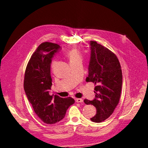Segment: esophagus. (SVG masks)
Segmentation results:
<instances>
[{
  "label": "esophagus",
  "mask_w": 148,
  "mask_h": 148,
  "mask_svg": "<svg viewBox=\"0 0 148 148\" xmlns=\"http://www.w3.org/2000/svg\"><path fill=\"white\" fill-rule=\"evenodd\" d=\"M75 101L77 102H79V103H82L83 102V100L82 99H80V98H76L75 99Z\"/></svg>",
  "instance_id": "esophagus-1"
}]
</instances>
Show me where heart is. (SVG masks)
I'll return each mask as SVG.
<instances>
[{"instance_id":"b5f03b06","label":"heart","mask_w":148,"mask_h":148,"mask_svg":"<svg viewBox=\"0 0 148 148\" xmlns=\"http://www.w3.org/2000/svg\"><path fill=\"white\" fill-rule=\"evenodd\" d=\"M66 56L68 57L70 64L78 60H82V52L77 47H73L67 51L66 53ZM53 65H54V62H52L51 66H53Z\"/></svg>"}]
</instances>
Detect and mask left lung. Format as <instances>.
I'll list each match as a JSON object with an SVG mask.
<instances>
[{"label":"left lung","instance_id":"1","mask_svg":"<svg viewBox=\"0 0 148 148\" xmlns=\"http://www.w3.org/2000/svg\"><path fill=\"white\" fill-rule=\"evenodd\" d=\"M91 57L86 81L92 82L95 98L84 99L87 105H93L96 114L91 118L93 122L100 123L112 114L119 104L122 86V73L115 54L96 41H90Z\"/></svg>","mask_w":148,"mask_h":148}]
</instances>
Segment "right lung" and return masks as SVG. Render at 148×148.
Here are the masks:
<instances>
[{"instance_id":"add662e5","label":"right lung","mask_w":148,"mask_h":148,"mask_svg":"<svg viewBox=\"0 0 148 148\" xmlns=\"http://www.w3.org/2000/svg\"><path fill=\"white\" fill-rule=\"evenodd\" d=\"M60 46L46 42L40 44L31 56L25 73L24 89L29 102L43 122L53 124L65 117L66 110L73 104L70 97L62 98L49 95L52 78L51 65L52 58Z\"/></svg>"}]
</instances>
